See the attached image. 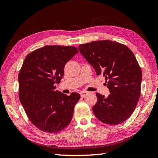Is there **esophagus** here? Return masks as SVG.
<instances>
[{
	"instance_id": "34e87169",
	"label": "esophagus",
	"mask_w": 158,
	"mask_h": 158,
	"mask_svg": "<svg viewBox=\"0 0 158 158\" xmlns=\"http://www.w3.org/2000/svg\"><path fill=\"white\" fill-rule=\"evenodd\" d=\"M80 94H81V96L82 97V98H84L85 96H87V95L88 94V92L83 91V92H81V93H80Z\"/></svg>"
}]
</instances>
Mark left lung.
<instances>
[{"mask_svg":"<svg viewBox=\"0 0 158 158\" xmlns=\"http://www.w3.org/2000/svg\"><path fill=\"white\" fill-rule=\"evenodd\" d=\"M80 53L97 75L105 77L110 94H96L93 106L100 122L115 126L132 115L140 95L142 70L132 52L125 45L109 40L92 41L79 45Z\"/></svg>","mask_w":158,"mask_h":158,"instance_id":"left-lung-1","label":"left lung"}]
</instances>
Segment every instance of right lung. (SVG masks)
I'll use <instances>...</instances> for the list:
<instances>
[{
	"label": "right lung",
	"instance_id": "1",
	"mask_svg": "<svg viewBox=\"0 0 158 158\" xmlns=\"http://www.w3.org/2000/svg\"><path fill=\"white\" fill-rule=\"evenodd\" d=\"M79 52L73 46L47 45L28 53L18 75L19 98L29 120L47 133L63 130L71 122L80 94L57 91L64 66Z\"/></svg>",
	"mask_w": 158,
	"mask_h": 158
}]
</instances>
